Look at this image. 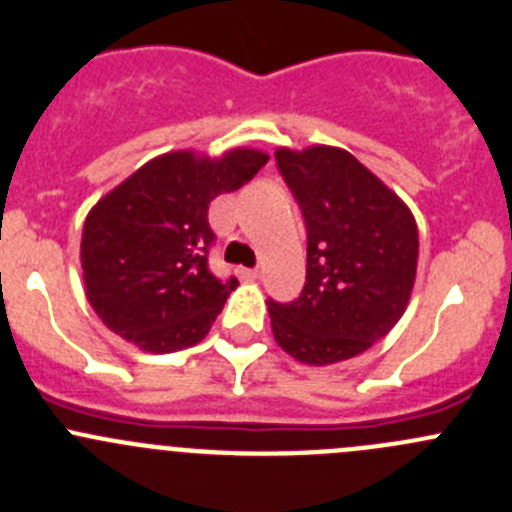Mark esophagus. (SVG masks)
<instances>
[{"label": "esophagus", "mask_w": 512, "mask_h": 512, "mask_svg": "<svg viewBox=\"0 0 512 512\" xmlns=\"http://www.w3.org/2000/svg\"><path fill=\"white\" fill-rule=\"evenodd\" d=\"M236 274L241 276V279H248V281H253V279H259V274H261V271H259V269H238Z\"/></svg>", "instance_id": "34e87169"}]
</instances>
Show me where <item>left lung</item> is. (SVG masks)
Returning <instances> with one entry per match:
<instances>
[{
  "label": "left lung",
  "mask_w": 512,
  "mask_h": 512,
  "mask_svg": "<svg viewBox=\"0 0 512 512\" xmlns=\"http://www.w3.org/2000/svg\"><path fill=\"white\" fill-rule=\"evenodd\" d=\"M306 223V284L269 301L274 339L301 364L367 352L405 314L417 274V223L397 193L332 145L276 150Z\"/></svg>",
  "instance_id": "8db88e82"
}]
</instances>
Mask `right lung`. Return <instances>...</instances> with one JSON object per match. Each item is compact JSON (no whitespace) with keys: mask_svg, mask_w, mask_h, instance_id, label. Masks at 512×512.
Here are the masks:
<instances>
[{"mask_svg":"<svg viewBox=\"0 0 512 512\" xmlns=\"http://www.w3.org/2000/svg\"><path fill=\"white\" fill-rule=\"evenodd\" d=\"M266 163L269 155L253 148L221 158L175 150L92 206L82 228V279L107 329L150 354L193 347L211 332L238 281H221L208 269L216 241L208 206Z\"/></svg>","mask_w":512,"mask_h":512,"instance_id":"right-lung-1","label":"right lung"}]
</instances>
